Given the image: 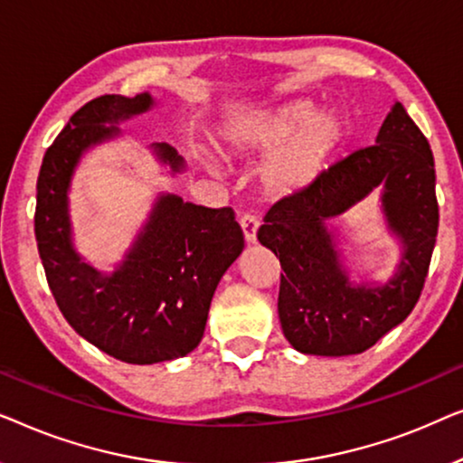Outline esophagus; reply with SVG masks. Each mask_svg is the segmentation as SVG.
<instances>
[{"mask_svg":"<svg viewBox=\"0 0 463 463\" xmlns=\"http://www.w3.org/2000/svg\"><path fill=\"white\" fill-rule=\"evenodd\" d=\"M259 225H261V221H259L257 214L244 213L242 217H240V227H242V233H244L246 242H255Z\"/></svg>","mask_w":463,"mask_h":463,"instance_id":"obj_1","label":"esophagus"}]
</instances>
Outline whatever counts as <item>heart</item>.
Instances as JSON below:
<instances>
[{
  "instance_id": "1",
  "label": "heart",
  "mask_w": 463,
  "mask_h": 463,
  "mask_svg": "<svg viewBox=\"0 0 463 463\" xmlns=\"http://www.w3.org/2000/svg\"><path fill=\"white\" fill-rule=\"evenodd\" d=\"M345 135L339 113L320 111L312 100L299 99L230 118L219 128V147L227 154L274 149L263 166V181L274 192L287 194L309 185Z\"/></svg>"
}]
</instances>
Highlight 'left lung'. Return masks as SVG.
<instances>
[{"label": "left lung", "instance_id": "left-lung-1", "mask_svg": "<svg viewBox=\"0 0 463 463\" xmlns=\"http://www.w3.org/2000/svg\"><path fill=\"white\" fill-rule=\"evenodd\" d=\"M384 185L391 229L403 242L397 274L382 288L352 285L326 227L331 216ZM439 233L434 156L401 103L392 105L371 147L358 149L284 195L259 227V242L280 259L278 316L301 354L352 356L377 344L413 312Z\"/></svg>", "mask_w": 463, "mask_h": 463}]
</instances>
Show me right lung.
<instances>
[{"label":"right lung","instance_id":"add662e5","mask_svg":"<svg viewBox=\"0 0 463 463\" xmlns=\"http://www.w3.org/2000/svg\"><path fill=\"white\" fill-rule=\"evenodd\" d=\"M151 105L147 92L92 99L50 145L37 176L35 240L56 306L81 337L128 364H156L195 350L214 288L244 249L230 206L206 208L168 194L157 198L113 274H100L75 252L67 192L81 154L119 135L118 126L107 124ZM154 151L173 173L183 168V157L168 145H154Z\"/></svg>","mask_w":463,"mask_h":463}]
</instances>
